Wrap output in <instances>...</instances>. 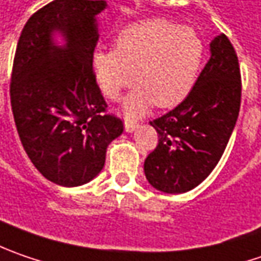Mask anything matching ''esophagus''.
<instances>
[{
  "label": "esophagus",
  "instance_id": "obj_1",
  "mask_svg": "<svg viewBox=\"0 0 261 261\" xmlns=\"http://www.w3.org/2000/svg\"><path fill=\"white\" fill-rule=\"evenodd\" d=\"M125 131L127 133H133L136 128H139V124L137 122H133V121H125Z\"/></svg>",
  "mask_w": 261,
  "mask_h": 261
}]
</instances>
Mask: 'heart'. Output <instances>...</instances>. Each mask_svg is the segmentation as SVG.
<instances>
[{
  "label": "heart",
  "mask_w": 261,
  "mask_h": 261,
  "mask_svg": "<svg viewBox=\"0 0 261 261\" xmlns=\"http://www.w3.org/2000/svg\"><path fill=\"white\" fill-rule=\"evenodd\" d=\"M204 42L194 29L153 18L124 28L115 48L92 55V71L99 90L111 100L134 83L139 86L124 99L127 118H140L153 103L172 108L196 85L204 61Z\"/></svg>",
  "instance_id": "heart-1"
}]
</instances>
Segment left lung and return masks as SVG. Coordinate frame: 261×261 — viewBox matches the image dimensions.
Masks as SVG:
<instances>
[{
  "label": "left lung",
  "instance_id": "left-lung-1",
  "mask_svg": "<svg viewBox=\"0 0 261 261\" xmlns=\"http://www.w3.org/2000/svg\"><path fill=\"white\" fill-rule=\"evenodd\" d=\"M241 107V73L232 43L222 33L210 42V60L188 96L150 121L158 146L144 161L150 186L169 194L204 181L229 142Z\"/></svg>",
  "mask_w": 261,
  "mask_h": 261
}]
</instances>
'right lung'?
Wrapping results in <instances>:
<instances>
[{"label":"right lung","instance_id":"1","mask_svg":"<svg viewBox=\"0 0 261 261\" xmlns=\"http://www.w3.org/2000/svg\"><path fill=\"white\" fill-rule=\"evenodd\" d=\"M103 0H55L21 30L10 97L18 137L42 175L63 187L83 186L105 165L107 147L124 131L92 71ZM60 31L64 47L51 33Z\"/></svg>","mask_w":261,"mask_h":261}]
</instances>
